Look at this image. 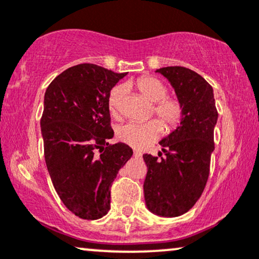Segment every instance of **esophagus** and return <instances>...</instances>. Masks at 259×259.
<instances>
[{"label": "esophagus", "instance_id": "obj_1", "mask_svg": "<svg viewBox=\"0 0 259 259\" xmlns=\"http://www.w3.org/2000/svg\"><path fill=\"white\" fill-rule=\"evenodd\" d=\"M133 156L136 157V158H142L143 154H142V152H139V151H134V152H133Z\"/></svg>", "mask_w": 259, "mask_h": 259}]
</instances>
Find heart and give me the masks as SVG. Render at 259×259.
I'll list each match as a JSON object with an SVG mask.
<instances>
[{
    "label": "heart",
    "instance_id": "b5f03b06",
    "mask_svg": "<svg viewBox=\"0 0 259 259\" xmlns=\"http://www.w3.org/2000/svg\"><path fill=\"white\" fill-rule=\"evenodd\" d=\"M133 85L154 105V114L165 130H172L182 120L183 108L180 101L166 97V87L159 79L151 76L138 78ZM126 85L117 84L108 95V108L112 115L116 116L121 109ZM160 133L159 123L154 120L147 122H127L117 128V137L127 145L142 149L157 139Z\"/></svg>",
    "mask_w": 259,
    "mask_h": 259
}]
</instances>
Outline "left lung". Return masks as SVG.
<instances>
[{
	"label": "left lung",
	"mask_w": 259,
	"mask_h": 259,
	"mask_svg": "<svg viewBox=\"0 0 259 259\" xmlns=\"http://www.w3.org/2000/svg\"><path fill=\"white\" fill-rule=\"evenodd\" d=\"M156 72L170 82L183 115L176 130L159 142L166 156H143L147 165L144 197L151 213L175 218L193 208L206 187L218 110L213 88L199 73L183 66H166Z\"/></svg>",
	"instance_id": "8db88e82"
}]
</instances>
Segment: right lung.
<instances>
[{
	"instance_id": "add662e5",
	"label": "right lung",
	"mask_w": 259,
	"mask_h": 259,
	"mask_svg": "<svg viewBox=\"0 0 259 259\" xmlns=\"http://www.w3.org/2000/svg\"><path fill=\"white\" fill-rule=\"evenodd\" d=\"M126 75L79 64L57 76L44 97L46 166L59 199L82 219L108 213L110 186L133 154L125 143H107L114 137L108 95Z\"/></svg>"
}]
</instances>
